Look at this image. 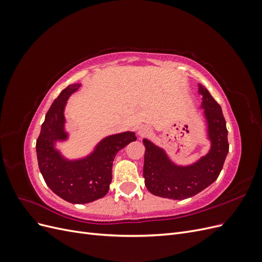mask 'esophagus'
Returning <instances> with one entry per match:
<instances>
[{
  "instance_id": "esophagus-1",
  "label": "esophagus",
  "mask_w": 262,
  "mask_h": 262,
  "mask_svg": "<svg viewBox=\"0 0 262 262\" xmlns=\"http://www.w3.org/2000/svg\"><path fill=\"white\" fill-rule=\"evenodd\" d=\"M149 132H150V129H149V126H147V125H141L139 128V136L140 137H144V136H146V134H148Z\"/></svg>"
}]
</instances>
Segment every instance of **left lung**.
<instances>
[{
	"label": "left lung",
	"instance_id": "8db88e82",
	"mask_svg": "<svg viewBox=\"0 0 262 262\" xmlns=\"http://www.w3.org/2000/svg\"><path fill=\"white\" fill-rule=\"evenodd\" d=\"M199 93L203 96L202 108L208 121L212 147L199 162L181 167L172 164L162 148L143 140V177L147 190L154 195L173 200L193 196L215 181L223 168L229 147L225 118L221 106L208 90L199 85Z\"/></svg>",
	"mask_w": 262,
	"mask_h": 262
}]
</instances>
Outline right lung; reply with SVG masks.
<instances>
[{"label":"right lung","mask_w":262,"mask_h":262,"mask_svg":"<svg viewBox=\"0 0 262 262\" xmlns=\"http://www.w3.org/2000/svg\"><path fill=\"white\" fill-rule=\"evenodd\" d=\"M80 84L69 85L54 99L41 124L36 149L38 165L46 184L63 200L71 203H89L105 196L113 178L116 154L136 141L134 132H123L102 140L94 153L84 160L70 162L63 158L53 143L66 140L64 107L69 96Z\"/></svg>","instance_id":"add662e5"}]
</instances>
